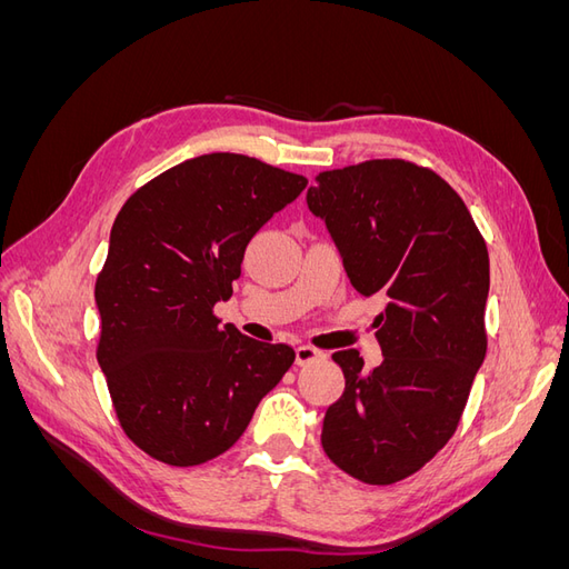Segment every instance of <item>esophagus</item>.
I'll return each instance as SVG.
<instances>
[{"mask_svg": "<svg viewBox=\"0 0 569 569\" xmlns=\"http://www.w3.org/2000/svg\"><path fill=\"white\" fill-rule=\"evenodd\" d=\"M327 356L316 349V347H308V343H303V347H297V366H308V363H318V360H325Z\"/></svg>", "mask_w": 569, "mask_h": 569, "instance_id": "1", "label": "esophagus"}]
</instances>
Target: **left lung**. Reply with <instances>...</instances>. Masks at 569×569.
Returning <instances> with one entry per match:
<instances>
[{"mask_svg": "<svg viewBox=\"0 0 569 569\" xmlns=\"http://www.w3.org/2000/svg\"><path fill=\"white\" fill-rule=\"evenodd\" d=\"M306 194L351 284L382 297L385 360L332 353L343 393L325 412L322 449L337 468L393 485L441 451L485 363L489 251L468 206L435 170L401 159L320 173Z\"/></svg>", "mask_w": 569, "mask_h": 569, "instance_id": "1", "label": "left lung"}]
</instances>
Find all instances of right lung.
I'll use <instances>...</instances> for the list:
<instances>
[{
	"instance_id": "1",
	"label": "right lung",
	"mask_w": 569,
	"mask_h": 569,
	"mask_svg": "<svg viewBox=\"0 0 569 569\" xmlns=\"http://www.w3.org/2000/svg\"><path fill=\"white\" fill-rule=\"evenodd\" d=\"M308 180L242 153H203L147 182L116 216L94 301L97 360L116 416L144 453L192 468L244 435L295 363L287 343L213 316L244 251Z\"/></svg>"
}]
</instances>
